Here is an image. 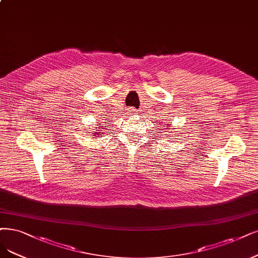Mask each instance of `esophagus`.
<instances>
[{"label": "esophagus", "instance_id": "34e87169", "mask_svg": "<svg viewBox=\"0 0 258 258\" xmlns=\"http://www.w3.org/2000/svg\"><path fill=\"white\" fill-rule=\"evenodd\" d=\"M128 112L132 113V114H136L137 113V110L135 108H128Z\"/></svg>", "mask_w": 258, "mask_h": 258}]
</instances>
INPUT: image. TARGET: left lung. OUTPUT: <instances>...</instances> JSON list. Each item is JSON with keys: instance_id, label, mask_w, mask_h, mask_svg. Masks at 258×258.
Here are the masks:
<instances>
[{"instance_id": "left-lung-1", "label": "left lung", "mask_w": 258, "mask_h": 258, "mask_svg": "<svg viewBox=\"0 0 258 258\" xmlns=\"http://www.w3.org/2000/svg\"><path fill=\"white\" fill-rule=\"evenodd\" d=\"M171 127V124H166V128H165V131L164 132H169L170 130L172 131V128H170ZM164 130V128H163ZM171 134H170V132H169V134H168V136H170Z\"/></svg>"}]
</instances>
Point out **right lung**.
I'll return each mask as SVG.
<instances>
[{"instance_id": "right-lung-1", "label": "right lung", "mask_w": 258, "mask_h": 258, "mask_svg": "<svg viewBox=\"0 0 258 258\" xmlns=\"http://www.w3.org/2000/svg\"><path fill=\"white\" fill-rule=\"evenodd\" d=\"M105 127H107V126H105ZM97 128H99V130H95L92 133V138H94V137H101V136L104 135V133H106V132H103L102 131V130H105V128H104V125H102L101 123H98Z\"/></svg>"}]
</instances>
